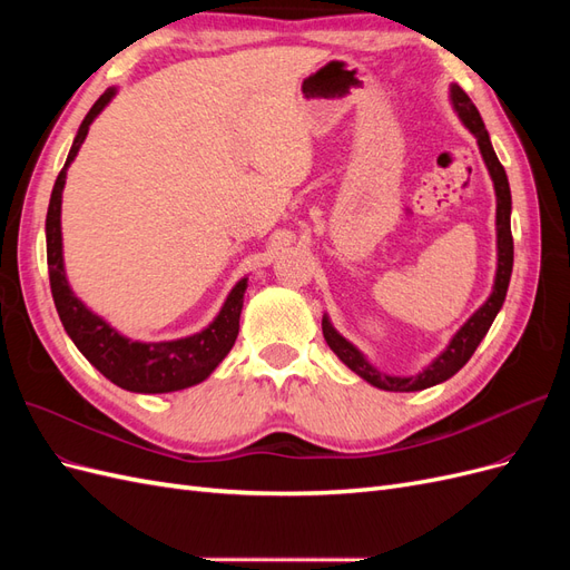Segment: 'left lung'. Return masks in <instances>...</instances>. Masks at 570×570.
Instances as JSON below:
<instances>
[{
  "label": "left lung",
  "mask_w": 570,
  "mask_h": 570,
  "mask_svg": "<svg viewBox=\"0 0 570 570\" xmlns=\"http://www.w3.org/2000/svg\"><path fill=\"white\" fill-rule=\"evenodd\" d=\"M450 99L456 116L461 118V124L471 130V135L478 140L482 161H485L490 178L494 183V195H497V273H494V285H492V295L488 302L482 304L478 312L465 321L456 335L446 344V350L433 361V364L425 366L416 375H387L383 371H377L373 364H368V358L361 354L350 340H344L331 323V318L323 316V337L327 342L337 358L344 366L352 368L358 377H364L366 383H371L377 390H387V392H419L425 387L440 385L444 381H450L454 373H459L465 361L473 356L478 350V344L482 337L488 335L492 321L497 318L499 308H502L507 299V289L511 281V268H513V237H511V189H509V178L504 166L499 164L497 154L492 149L490 135L485 130V124L471 101V97L465 95L459 85H452L450 88Z\"/></svg>",
  "instance_id": "obj_1"
}]
</instances>
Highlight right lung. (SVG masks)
<instances>
[{
  "instance_id": "add662e5",
  "label": "right lung",
  "mask_w": 570,
  "mask_h": 570,
  "mask_svg": "<svg viewBox=\"0 0 570 570\" xmlns=\"http://www.w3.org/2000/svg\"><path fill=\"white\" fill-rule=\"evenodd\" d=\"M116 88L101 95L88 116L82 118L76 140L68 151L66 164L55 183L47 209V266L49 285L63 331L73 340L80 354L118 387L140 394H164L199 385L209 377L223 358L228 356L239 333V314H243L247 278L237 281L228 299L223 302L218 316L204 331L180 340L166 342H140L120 335L105 318L97 316L92 308L85 306L80 297L68 285L63 268V243H61V195L66 185V170L78 157V151L88 137L92 120L105 111L116 97Z\"/></svg>"
}]
</instances>
